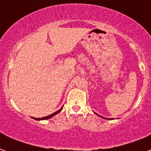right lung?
<instances>
[{
  "label": "right lung",
  "instance_id": "obj_1",
  "mask_svg": "<svg viewBox=\"0 0 151 151\" xmlns=\"http://www.w3.org/2000/svg\"><path fill=\"white\" fill-rule=\"evenodd\" d=\"M63 107H62L61 109H60V110H58V111H56V112H55V113H54V114H52L49 115V116H47V117H41V118H34V119H35V120H46V119H48V118H51V117H53L54 115L57 114L58 113L60 112V111H61L62 109H63Z\"/></svg>",
  "mask_w": 151,
  "mask_h": 151
}]
</instances>
